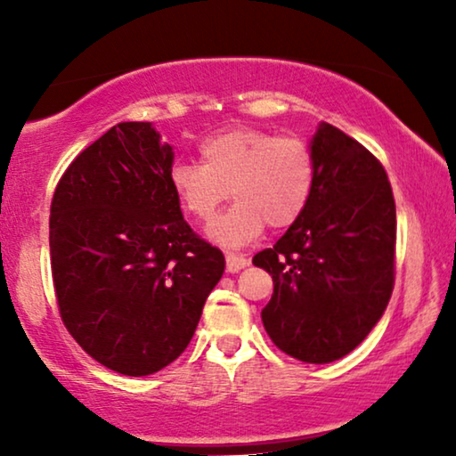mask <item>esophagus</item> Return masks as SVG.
<instances>
[{
	"label": "esophagus",
	"instance_id": "34e87169",
	"mask_svg": "<svg viewBox=\"0 0 456 456\" xmlns=\"http://www.w3.org/2000/svg\"><path fill=\"white\" fill-rule=\"evenodd\" d=\"M248 265V259L242 257V255H236V253H226V270L230 273H236L240 270H245Z\"/></svg>",
	"mask_w": 456,
	"mask_h": 456
}]
</instances>
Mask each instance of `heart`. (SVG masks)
Here are the masks:
<instances>
[{
	"mask_svg": "<svg viewBox=\"0 0 456 456\" xmlns=\"http://www.w3.org/2000/svg\"><path fill=\"white\" fill-rule=\"evenodd\" d=\"M201 164L170 170L174 195L189 216L209 222L232 189L236 205L209 226L222 247H242L265 230H286L301 220L315 184V158L298 136L259 128H228L199 147Z\"/></svg>",
	"mask_w": 456,
	"mask_h": 456,
	"instance_id": "1",
	"label": "heart"
}]
</instances>
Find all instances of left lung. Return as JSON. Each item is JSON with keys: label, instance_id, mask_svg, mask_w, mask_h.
<instances>
[{"label": "left lung", "instance_id": "1", "mask_svg": "<svg viewBox=\"0 0 456 456\" xmlns=\"http://www.w3.org/2000/svg\"><path fill=\"white\" fill-rule=\"evenodd\" d=\"M315 184L301 220L253 264L270 273L261 311L280 351L332 363L379 322L395 289L396 208L376 155L332 124L311 141Z\"/></svg>", "mask_w": 456, "mask_h": 456}]
</instances>
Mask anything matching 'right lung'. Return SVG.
Returning a JSON list of instances; mask_svg holds the SVG:
<instances>
[{
	"label": "right lung",
	"mask_w": 456,
	"mask_h": 456,
	"mask_svg": "<svg viewBox=\"0 0 456 456\" xmlns=\"http://www.w3.org/2000/svg\"><path fill=\"white\" fill-rule=\"evenodd\" d=\"M172 164L151 122H120L78 153L52 199L61 322L86 354L124 376H149L184 353L226 267L184 222Z\"/></svg>",
	"instance_id": "obj_1"
}]
</instances>
